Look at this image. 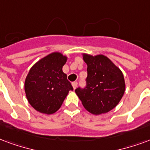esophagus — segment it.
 I'll use <instances>...</instances> for the list:
<instances>
[{
    "mask_svg": "<svg viewBox=\"0 0 150 150\" xmlns=\"http://www.w3.org/2000/svg\"><path fill=\"white\" fill-rule=\"evenodd\" d=\"M71 84H72V86H73V88H74V89H75V88L77 87L78 83H77V82H73Z\"/></svg>",
    "mask_w": 150,
    "mask_h": 150,
    "instance_id": "34e87169",
    "label": "esophagus"
}]
</instances>
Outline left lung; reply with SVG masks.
I'll list each match as a JSON object with an SVG mask.
<instances>
[{
  "label": "left lung",
  "instance_id": "8db88e82",
  "mask_svg": "<svg viewBox=\"0 0 150 150\" xmlns=\"http://www.w3.org/2000/svg\"><path fill=\"white\" fill-rule=\"evenodd\" d=\"M83 56L87 65L86 86L78 87L75 93L90 113H107L117 106L124 95L126 84L122 72L105 55Z\"/></svg>",
  "mask_w": 150,
  "mask_h": 150
}]
</instances>
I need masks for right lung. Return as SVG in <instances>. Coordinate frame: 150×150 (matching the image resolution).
Segmentation results:
<instances>
[{
  "label": "right lung",
  "instance_id": "1",
  "mask_svg": "<svg viewBox=\"0 0 150 150\" xmlns=\"http://www.w3.org/2000/svg\"><path fill=\"white\" fill-rule=\"evenodd\" d=\"M67 59L60 52H52L30 69L24 82V91L28 103L35 110L54 114L60 108L69 91H73L62 70Z\"/></svg>",
  "mask_w": 150,
  "mask_h": 150
}]
</instances>
